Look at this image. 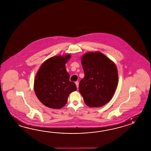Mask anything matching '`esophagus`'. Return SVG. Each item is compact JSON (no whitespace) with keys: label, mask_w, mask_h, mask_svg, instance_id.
<instances>
[{"label":"esophagus","mask_w":151,"mask_h":151,"mask_svg":"<svg viewBox=\"0 0 151 151\" xmlns=\"http://www.w3.org/2000/svg\"><path fill=\"white\" fill-rule=\"evenodd\" d=\"M75 84H76V87H77V88H78V82H75Z\"/></svg>","instance_id":"1"}]
</instances>
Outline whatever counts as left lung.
I'll return each instance as SVG.
<instances>
[{"instance_id": "obj_1", "label": "left lung", "mask_w": 151, "mask_h": 151, "mask_svg": "<svg viewBox=\"0 0 151 151\" xmlns=\"http://www.w3.org/2000/svg\"><path fill=\"white\" fill-rule=\"evenodd\" d=\"M84 77L79 91L89 107H99L111 100L117 87L118 74L115 64L104 54L91 52L81 60Z\"/></svg>"}]
</instances>
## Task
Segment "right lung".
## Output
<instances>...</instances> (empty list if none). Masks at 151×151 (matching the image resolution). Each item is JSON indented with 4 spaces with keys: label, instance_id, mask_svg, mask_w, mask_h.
Segmentation results:
<instances>
[{
    "label": "right lung",
    "instance_id": "obj_1",
    "mask_svg": "<svg viewBox=\"0 0 151 151\" xmlns=\"http://www.w3.org/2000/svg\"><path fill=\"white\" fill-rule=\"evenodd\" d=\"M70 58L69 55L51 57L42 64L37 72L35 92L39 100L47 107H63L69 95L77 89L75 83L69 80V74L65 67Z\"/></svg>",
    "mask_w": 151,
    "mask_h": 151
}]
</instances>
